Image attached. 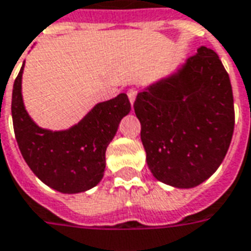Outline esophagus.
I'll list each match as a JSON object with an SVG mask.
<instances>
[{
    "mask_svg": "<svg viewBox=\"0 0 251 251\" xmlns=\"http://www.w3.org/2000/svg\"><path fill=\"white\" fill-rule=\"evenodd\" d=\"M136 96H137V89L136 88H130L127 91V98H129V100H130L131 104L136 100Z\"/></svg>",
    "mask_w": 251,
    "mask_h": 251,
    "instance_id": "obj_1",
    "label": "esophagus"
}]
</instances>
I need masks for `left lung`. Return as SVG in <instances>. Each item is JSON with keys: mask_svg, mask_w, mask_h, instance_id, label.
<instances>
[{"mask_svg": "<svg viewBox=\"0 0 251 251\" xmlns=\"http://www.w3.org/2000/svg\"><path fill=\"white\" fill-rule=\"evenodd\" d=\"M133 107L157 180L199 186L222 164L235 111L228 73L213 50L200 47L175 75L138 92Z\"/></svg>", "mask_w": 251, "mask_h": 251, "instance_id": "8db88e82", "label": "left lung"}]
</instances>
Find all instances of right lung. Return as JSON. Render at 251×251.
<instances>
[{
  "label": "right lung",
  "mask_w": 251,
  "mask_h": 251,
  "mask_svg": "<svg viewBox=\"0 0 251 251\" xmlns=\"http://www.w3.org/2000/svg\"><path fill=\"white\" fill-rule=\"evenodd\" d=\"M24 64L12 92V118L17 145L24 160L38 178L54 190L66 194L96 186L106 168V150L121 120L130 111L126 94L96 104L71 129H42L29 118L22 96Z\"/></svg>",
  "instance_id": "obj_1"
}]
</instances>
